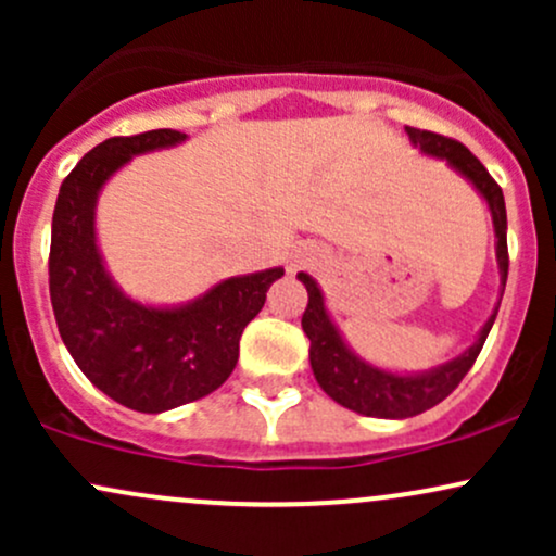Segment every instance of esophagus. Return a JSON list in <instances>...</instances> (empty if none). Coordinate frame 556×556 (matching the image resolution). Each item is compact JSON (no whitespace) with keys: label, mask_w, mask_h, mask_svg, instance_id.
Instances as JSON below:
<instances>
[{"label":"esophagus","mask_w":556,"mask_h":556,"mask_svg":"<svg viewBox=\"0 0 556 556\" xmlns=\"http://www.w3.org/2000/svg\"><path fill=\"white\" fill-rule=\"evenodd\" d=\"M308 256H295V261H292V269H298V266H303V264H308Z\"/></svg>","instance_id":"1"}]
</instances>
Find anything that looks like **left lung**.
I'll return each mask as SVG.
<instances>
[{
    "instance_id": "left-lung-1",
    "label": "left lung",
    "mask_w": 556,
    "mask_h": 556,
    "mask_svg": "<svg viewBox=\"0 0 556 556\" xmlns=\"http://www.w3.org/2000/svg\"><path fill=\"white\" fill-rule=\"evenodd\" d=\"M407 138L416 146L424 156L442 159L446 167L463 177L483 203L489 206L491 222H494V248H496V266H500V298H496L494 311L486 318L481 329H478L473 344L455 355L452 361L439 363V366L426 368V371H392V368H381L376 363L361 358L353 348H350L340 327L331 318L327 300H324L321 287L311 274L298 271V279L308 290V308L303 314V331L311 340V368L318 387L329 394L331 400L340 402L348 410L358 413L368 418H387L402 420L413 418L418 413L429 410L439 405L452 389L463 381V376L470 371L478 353H481L483 342H486L491 327H494L496 311H500L504 285H507V208H504L502 188L491 180L478 159L465 149L457 140H450L437 132L416 130V127H405Z\"/></svg>"
}]
</instances>
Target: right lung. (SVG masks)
I'll return each instance as SVG.
<instances>
[{"label": "right lung", "mask_w": 556, "mask_h": 556, "mask_svg": "<svg viewBox=\"0 0 556 556\" xmlns=\"http://www.w3.org/2000/svg\"><path fill=\"white\" fill-rule=\"evenodd\" d=\"M185 140V132L167 127L104 140L62 182L52 219L49 295L62 342L106 397L154 416L225 384L238 363L242 329L285 274L274 266L227 277L175 305L140 303L114 282L96 235L101 190L136 156Z\"/></svg>", "instance_id": "obj_1"}]
</instances>
